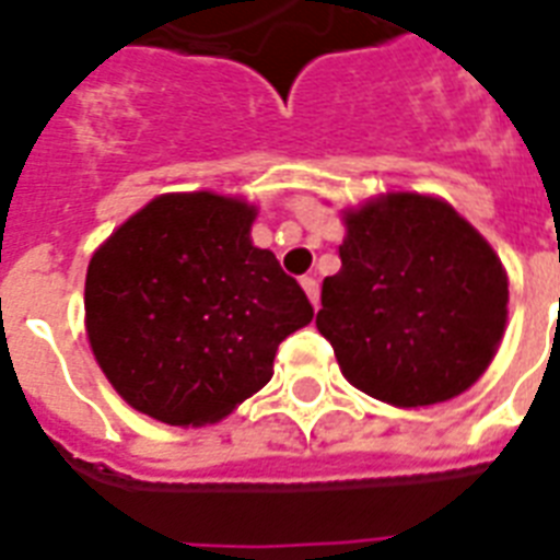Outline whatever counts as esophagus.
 <instances>
[{"mask_svg":"<svg viewBox=\"0 0 560 560\" xmlns=\"http://www.w3.org/2000/svg\"><path fill=\"white\" fill-rule=\"evenodd\" d=\"M302 288H305L307 299H311V305L319 307V281H316L314 276H305V279H302Z\"/></svg>","mask_w":560,"mask_h":560,"instance_id":"esophagus-1","label":"esophagus"}]
</instances>
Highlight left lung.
Segmentation results:
<instances>
[{"instance_id":"8db88e82","label":"left lung","mask_w":560,"mask_h":560,"mask_svg":"<svg viewBox=\"0 0 560 560\" xmlns=\"http://www.w3.org/2000/svg\"><path fill=\"white\" fill-rule=\"evenodd\" d=\"M340 272L316 328L351 386L392 407H430L474 386L505 331L509 279L459 211L383 194L346 211Z\"/></svg>"}]
</instances>
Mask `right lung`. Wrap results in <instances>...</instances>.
I'll use <instances>...</instances> for the list:
<instances>
[{"label": "right lung", "instance_id": "add662e5", "mask_svg": "<svg viewBox=\"0 0 560 560\" xmlns=\"http://www.w3.org/2000/svg\"><path fill=\"white\" fill-rule=\"evenodd\" d=\"M253 220L237 197L162 194L92 255V354L144 416L220 421L270 381L279 342L314 319L299 281L253 246Z\"/></svg>", "mask_w": 560, "mask_h": 560}]
</instances>
